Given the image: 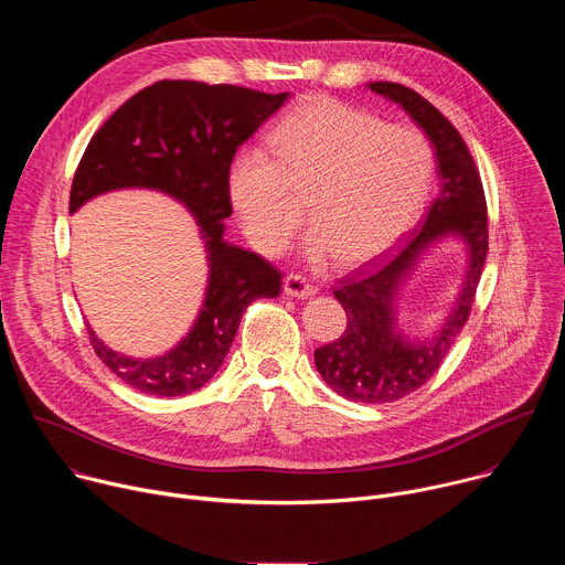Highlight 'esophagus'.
<instances>
[{
	"mask_svg": "<svg viewBox=\"0 0 565 565\" xmlns=\"http://www.w3.org/2000/svg\"><path fill=\"white\" fill-rule=\"evenodd\" d=\"M284 292L290 295V297H297V299H308V297H312L317 292V286H312L301 275H288L284 279Z\"/></svg>",
	"mask_w": 565,
	"mask_h": 565,
	"instance_id": "obj_1",
	"label": "esophagus"
}]
</instances>
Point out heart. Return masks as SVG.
I'll list each match as a JSON object with an SVG mask.
<instances>
[{
    "mask_svg": "<svg viewBox=\"0 0 565 565\" xmlns=\"http://www.w3.org/2000/svg\"><path fill=\"white\" fill-rule=\"evenodd\" d=\"M434 177L427 138L402 125L319 96L301 103L262 149L238 151L227 172L230 203L250 244L277 255L301 221H312L308 259L331 253L344 266L366 264L409 232Z\"/></svg>",
    "mask_w": 565,
    "mask_h": 565,
    "instance_id": "b5f03b06",
    "label": "heart"
}]
</instances>
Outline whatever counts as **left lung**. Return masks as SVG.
Here are the masks:
<instances>
[{
	"label": "left lung",
	"instance_id": "1",
	"mask_svg": "<svg viewBox=\"0 0 565 565\" xmlns=\"http://www.w3.org/2000/svg\"><path fill=\"white\" fill-rule=\"evenodd\" d=\"M366 87L405 109L427 134L440 177L438 199L405 244L338 281L333 295L347 310V331L315 351V366L335 393L364 405H384L420 388L460 335L488 257V205L462 136L429 100L395 83ZM445 237H458L466 246V279L437 331L427 339H409L396 329L398 286Z\"/></svg>",
	"mask_w": 565,
	"mask_h": 565
}]
</instances>
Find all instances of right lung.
<instances>
[{
  "mask_svg": "<svg viewBox=\"0 0 565 565\" xmlns=\"http://www.w3.org/2000/svg\"><path fill=\"white\" fill-rule=\"evenodd\" d=\"M288 94L194 79H160L131 96L96 131L75 170L68 212L114 190L145 188L183 203L207 253V288L190 333L166 355L138 360L111 351L89 327L96 355L131 388L177 397L201 388L223 364L244 310L277 297L281 273L223 238L232 214L227 172L244 145Z\"/></svg>",
  "mask_w": 565,
  "mask_h": 565,
  "instance_id": "obj_1",
  "label": "right lung"
}]
</instances>
